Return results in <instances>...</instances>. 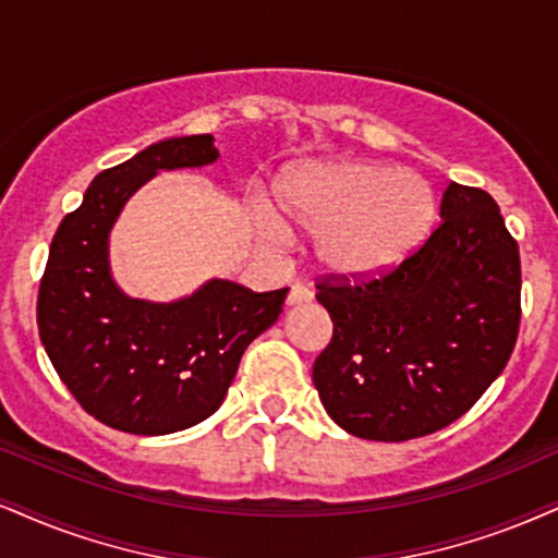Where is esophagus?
Returning <instances> with one entry per match:
<instances>
[{
    "label": "esophagus",
    "instance_id": "esophagus-1",
    "mask_svg": "<svg viewBox=\"0 0 558 558\" xmlns=\"http://www.w3.org/2000/svg\"><path fill=\"white\" fill-rule=\"evenodd\" d=\"M313 300V292L307 290L305 284H292L290 294H287V305L294 307V305H305V302Z\"/></svg>",
    "mask_w": 558,
    "mask_h": 558
}]
</instances>
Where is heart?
Wrapping results in <instances>:
<instances>
[{
    "label": "heart",
    "mask_w": 558,
    "mask_h": 558,
    "mask_svg": "<svg viewBox=\"0 0 558 558\" xmlns=\"http://www.w3.org/2000/svg\"><path fill=\"white\" fill-rule=\"evenodd\" d=\"M284 222L315 232V260L347 281H373L409 264L437 230L435 185L414 170L369 160L307 162L287 170L274 189ZM281 219L253 206L258 235L281 243Z\"/></svg>",
    "instance_id": "heart-1"
}]
</instances>
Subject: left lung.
<instances>
[{"instance_id":"1","label":"left lung","mask_w":558,"mask_h":558,"mask_svg":"<svg viewBox=\"0 0 558 558\" xmlns=\"http://www.w3.org/2000/svg\"><path fill=\"white\" fill-rule=\"evenodd\" d=\"M442 225L383 279L320 281L333 339L313 383L341 429L375 442L432 435L460 418L510 362L520 328V251L499 206L450 183Z\"/></svg>"}]
</instances>
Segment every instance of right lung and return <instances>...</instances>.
Wrapping results in <instances>:
<instances>
[{
	"mask_svg": "<svg viewBox=\"0 0 558 558\" xmlns=\"http://www.w3.org/2000/svg\"><path fill=\"white\" fill-rule=\"evenodd\" d=\"M211 134L149 144L95 175L61 219L38 290L48 360L77 403L129 435L189 429L222 405L240 356L277 323L287 290L251 292L209 279L189 298H129L111 274L108 240L129 198L160 170L217 162Z\"/></svg>",
	"mask_w": 558,
	"mask_h": 558,
	"instance_id": "obj_1",
	"label": "right lung"
}]
</instances>
